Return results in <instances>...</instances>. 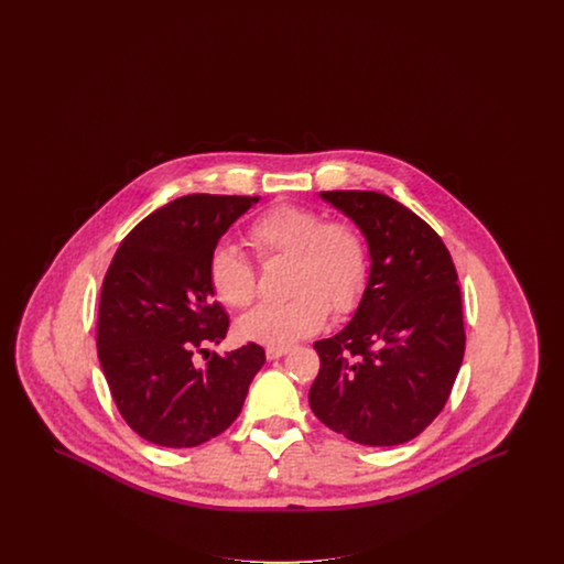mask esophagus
<instances>
[{"label":"esophagus","mask_w":564,"mask_h":564,"mask_svg":"<svg viewBox=\"0 0 564 564\" xmlns=\"http://www.w3.org/2000/svg\"><path fill=\"white\" fill-rule=\"evenodd\" d=\"M288 347L285 349H272V347H269L267 349V359H270V361H274V359H281L285 352H288Z\"/></svg>","instance_id":"34e87169"}]
</instances>
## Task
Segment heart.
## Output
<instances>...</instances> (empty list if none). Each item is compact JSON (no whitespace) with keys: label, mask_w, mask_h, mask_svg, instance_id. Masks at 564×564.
<instances>
[{"label":"heart","mask_w":564,"mask_h":564,"mask_svg":"<svg viewBox=\"0 0 564 564\" xmlns=\"http://www.w3.org/2000/svg\"><path fill=\"white\" fill-rule=\"evenodd\" d=\"M249 241L262 260L290 258L285 290L290 297L256 306L239 319L245 340L285 349L319 332L334 315H349L370 281V247L347 221H325L319 212L276 205L256 217ZM209 285L228 306L245 308L258 292L251 262L228 242L217 245L207 264Z\"/></svg>","instance_id":"heart-1"}]
</instances>
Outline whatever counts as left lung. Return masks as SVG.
Masks as SVG:
<instances>
[{
    "label": "left lung",
    "mask_w": 564,
    "mask_h": 564,
    "mask_svg": "<svg viewBox=\"0 0 564 564\" xmlns=\"http://www.w3.org/2000/svg\"><path fill=\"white\" fill-rule=\"evenodd\" d=\"M370 247V281L352 319L317 340L319 375L308 403L336 433L366 446L410 442L453 391L465 327L446 245L427 221L380 192L332 189Z\"/></svg>",
    "instance_id": "8db88e82"
}]
</instances>
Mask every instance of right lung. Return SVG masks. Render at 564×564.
<instances>
[{"label":"right lung","instance_id":"right-lung-1","mask_svg":"<svg viewBox=\"0 0 564 564\" xmlns=\"http://www.w3.org/2000/svg\"><path fill=\"white\" fill-rule=\"evenodd\" d=\"M258 196L189 194L141 219L120 242L104 279L97 355L127 425L164 448H192L241 414L253 376L267 361L249 343L219 345L228 315L214 302L207 264L221 235Z\"/></svg>","mask_w":564,"mask_h":564}]
</instances>
